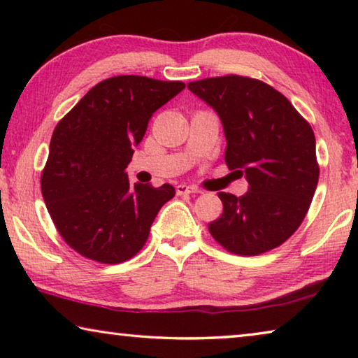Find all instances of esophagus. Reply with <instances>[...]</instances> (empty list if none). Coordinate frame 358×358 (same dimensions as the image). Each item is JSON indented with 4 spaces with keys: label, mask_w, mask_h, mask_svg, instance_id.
I'll use <instances>...</instances> for the list:
<instances>
[{
    "label": "esophagus",
    "mask_w": 358,
    "mask_h": 358,
    "mask_svg": "<svg viewBox=\"0 0 358 358\" xmlns=\"http://www.w3.org/2000/svg\"><path fill=\"white\" fill-rule=\"evenodd\" d=\"M201 191L196 189L194 186L189 185H178L177 186V194L178 196H187V194H199Z\"/></svg>",
    "instance_id": "obj_1"
}]
</instances>
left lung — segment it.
<instances>
[{
    "label": "left lung",
    "mask_w": 358,
    "mask_h": 358,
    "mask_svg": "<svg viewBox=\"0 0 358 358\" xmlns=\"http://www.w3.org/2000/svg\"><path fill=\"white\" fill-rule=\"evenodd\" d=\"M187 88L220 115L226 164L245 177L241 197L220 192L222 215L208 230L224 250L257 256L300 227L319 181L316 137L286 96L257 78L210 77Z\"/></svg>",
    "instance_id": "1"
}]
</instances>
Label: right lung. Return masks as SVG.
Listing matches in <instances>:
<instances>
[{"label":"right lung","instance_id":"add662e5","mask_svg":"<svg viewBox=\"0 0 358 358\" xmlns=\"http://www.w3.org/2000/svg\"><path fill=\"white\" fill-rule=\"evenodd\" d=\"M185 88L142 76L106 78L58 121L41 173L42 197L72 250L121 264L147 243L172 185L129 183L126 167L157 108Z\"/></svg>","mask_w":358,"mask_h":358}]
</instances>
